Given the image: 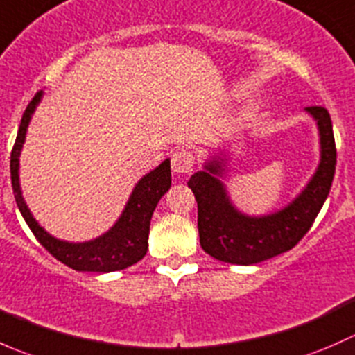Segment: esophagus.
Here are the masks:
<instances>
[{
	"mask_svg": "<svg viewBox=\"0 0 355 355\" xmlns=\"http://www.w3.org/2000/svg\"><path fill=\"white\" fill-rule=\"evenodd\" d=\"M194 155L187 149H177L171 155V170L177 175H189L194 171Z\"/></svg>",
	"mask_w": 355,
	"mask_h": 355,
	"instance_id": "1",
	"label": "esophagus"
}]
</instances>
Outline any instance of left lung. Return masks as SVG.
I'll return each mask as SVG.
<instances>
[{
	"mask_svg": "<svg viewBox=\"0 0 355 355\" xmlns=\"http://www.w3.org/2000/svg\"><path fill=\"white\" fill-rule=\"evenodd\" d=\"M320 134V163L316 171L292 202L275 213L250 216L235 207L225 177L230 151L218 149L204 168L189 180L198 200L199 241L204 252L230 264H257L292 249L309 232L330 194L335 175L336 149L330 113L321 106L306 108Z\"/></svg>",
	"mask_w": 355,
	"mask_h": 355,
	"instance_id": "1",
	"label": "left lung"
}]
</instances>
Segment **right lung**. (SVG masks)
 <instances>
[{
  "label": "right lung",
  "mask_w": 355,
  "mask_h": 355,
  "mask_svg": "<svg viewBox=\"0 0 355 355\" xmlns=\"http://www.w3.org/2000/svg\"><path fill=\"white\" fill-rule=\"evenodd\" d=\"M44 92H37L27 110H25L22 121H20L19 134H17L15 146H13L12 157H10V171H12V187L15 194L17 206L22 213L25 223L35 235L39 244L44 247L49 254L67 264L75 271H94V273H111L132 266L148 252L149 225H151L153 213L157 202L171 187V170L170 159H164L159 166L146 173L135 184L130 198H128L125 209L121 211L116 223L99 237L85 242H68L53 237L44 230L32 216L31 209L25 204L22 189H20V155L27 135V127L35 108L41 103Z\"/></svg>",
  "instance_id": "1"
}]
</instances>
